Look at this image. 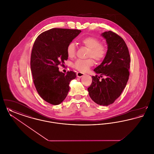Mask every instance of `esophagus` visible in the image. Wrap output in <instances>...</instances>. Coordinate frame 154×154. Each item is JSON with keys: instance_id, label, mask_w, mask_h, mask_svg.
<instances>
[{"instance_id": "esophagus-1", "label": "esophagus", "mask_w": 154, "mask_h": 154, "mask_svg": "<svg viewBox=\"0 0 154 154\" xmlns=\"http://www.w3.org/2000/svg\"><path fill=\"white\" fill-rule=\"evenodd\" d=\"M85 74L83 73H81V72H77V77H81L82 76H84Z\"/></svg>"}]
</instances>
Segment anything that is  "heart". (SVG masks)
I'll use <instances>...</instances> for the list:
<instances>
[{
	"mask_svg": "<svg viewBox=\"0 0 154 154\" xmlns=\"http://www.w3.org/2000/svg\"><path fill=\"white\" fill-rule=\"evenodd\" d=\"M81 42L88 48V58L94 59L98 62L102 61L106 58L107 54V47L105 44L101 43L98 38L94 36L85 37L81 40ZM66 52L67 56L71 58L75 55L76 48L73 42L68 44ZM92 58L85 60L77 59L73 64V67L80 72H86L94 64V61Z\"/></svg>",
	"mask_w": 154,
	"mask_h": 154,
	"instance_id": "heart-1",
	"label": "heart"
}]
</instances>
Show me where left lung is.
<instances>
[{
    "mask_svg": "<svg viewBox=\"0 0 154 154\" xmlns=\"http://www.w3.org/2000/svg\"><path fill=\"white\" fill-rule=\"evenodd\" d=\"M108 45L107 54L102 63L94 70L92 82L88 88L89 95L96 103L109 106L122 94L129 77L131 57L124 39L109 30L102 34ZM105 77L100 81L102 76Z\"/></svg>",
    "mask_w": 154,
    "mask_h": 154,
    "instance_id": "left-lung-1",
    "label": "left lung"
}]
</instances>
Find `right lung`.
Here are the masks:
<instances>
[{
    "label": "right lung",
    "mask_w": 154,
    "mask_h": 154,
    "mask_svg": "<svg viewBox=\"0 0 154 154\" xmlns=\"http://www.w3.org/2000/svg\"><path fill=\"white\" fill-rule=\"evenodd\" d=\"M80 30L52 28L37 37L31 53L30 69L37 91L45 102L53 105L62 102L69 91V83L76 77L73 71H59L68 59L66 48Z\"/></svg>",
    "instance_id": "add662e5"
}]
</instances>
